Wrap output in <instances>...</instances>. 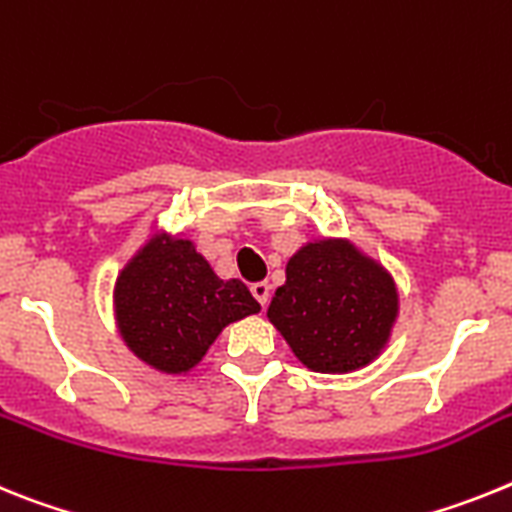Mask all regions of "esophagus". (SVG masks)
Wrapping results in <instances>:
<instances>
[{
    "instance_id": "34e87169",
    "label": "esophagus",
    "mask_w": 512,
    "mask_h": 512,
    "mask_svg": "<svg viewBox=\"0 0 512 512\" xmlns=\"http://www.w3.org/2000/svg\"><path fill=\"white\" fill-rule=\"evenodd\" d=\"M252 296H255L257 301H260V306H268L270 301V283L268 281H260V283H252Z\"/></svg>"
}]
</instances>
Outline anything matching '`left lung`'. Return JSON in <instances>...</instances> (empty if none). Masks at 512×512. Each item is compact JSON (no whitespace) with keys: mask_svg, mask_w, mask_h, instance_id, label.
I'll return each mask as SVG.
<instances>
[{"mask_svg":"<svg viewBox=\"0 0 512 512\" xmlns=\"http://www.w3.org/2000/svg\"><path fill=\"white\" fill-rule=\"evenodd\" d=\"M399 288L376 257L345 237H314L286 262L268 319L309 371L350 373L386 350Z\"/></svg>","mask_w":512,"mask_h":512,"instance_id":"left-lung-1","label":"left lung"}]
</instances>
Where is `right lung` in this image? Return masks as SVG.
Masks as SVG:
<instances>
[{
	"label": "right lung",
	"mask_w": 512,
	"mask_h": 512,
	"mask_svg": "<svg viewBox=\"0 0 512 512\" xmlns=\"http://www.w3.org/2000/svg\"><path fill=\"white\" fill-rule=\"evenodd\" d=\"M260 304L237 278H219L193 239L157 229L126 260L113 286L118 335L141 363L185 376L216 337Z\"/></svg>",
	"instance_id": "add662e5"
}]
</instances>
